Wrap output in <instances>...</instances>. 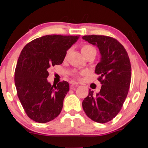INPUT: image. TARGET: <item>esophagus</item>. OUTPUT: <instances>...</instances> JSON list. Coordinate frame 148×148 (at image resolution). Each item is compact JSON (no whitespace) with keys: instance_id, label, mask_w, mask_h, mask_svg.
<instances>
[{"instance_id":"1","label":"esophagus","mask_w":148,"mask_h":148,"mask_svg":"<svg viewBox=\"0 0 148 148\" xmlns=\"http://www.w3.org/2000/svg\"><path fill=\"white\" fill-rule=\"evenodd\" d=\"M69 83H70V84H71V85H79L78 82H75V81H73V80H71Z\"/></svg>"}]
</instances>
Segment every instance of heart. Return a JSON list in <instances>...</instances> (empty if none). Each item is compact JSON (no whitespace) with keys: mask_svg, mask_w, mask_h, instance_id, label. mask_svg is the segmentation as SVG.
Listing matches in <instances>:
<instances>
[{"mask_svg":"<svg viewBox=\"0 0 148 148\" xmlns=\"http://www.w3.org/2000/svg\"><path fill=\"white\" fill-rule=\"evenodd\" d=\"M96 49L93 47L92 46L88 45V44H86V45H84L81 48V51H82V53L83 54V55H85V54L87 53H89V52H92V51H95ZM82 75L85 74V72L82 73Z\"/></svg>","mask_w":148,"mask_h":148,"instance_id":"b5f03b06","label":"heart"}]
</instances>
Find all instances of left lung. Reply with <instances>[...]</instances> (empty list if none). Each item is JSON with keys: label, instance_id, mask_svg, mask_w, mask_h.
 Wrapping results in <instances>:
<instances>
[{"label": "left lung", "instance_id": "obj_1", "mask_svg": "<svg viewBox=\"0 0 148 148\" xmlns=\"http://www.w3.org/2000/svg\"><path fill=\"white\" fill-rule=\"evenodd\" d=\"M83 39L96 46L100 60L95 73L102 84L100 92L89 91L82 102L87 116L99 123L108 122L120 112L131 84V67L128 54L120 42L105 36H84Z\"/></svg>", "mask_w": 148, "mask_h": 148}]
</instances>
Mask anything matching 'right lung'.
<instances>
[{
	"label": "right lung",
	"mask_w": 148,
	"mask_h": 148,
	"mask_svg": "<svg viewBox=\"0 0 148 148\" xmlns=\"http://www.w3.org/2000/svg\"><path fill=\"white\" fill-rule=\"evenodd\" d=\"M79 36L47 35L26 44L15 71L17 96L26 114L40 123L51 121L61 112L69 90L67 82L55 86L48 82V69L63 62L66 51Z\"/></svg>",
	"instance_id": "obj_1"
}]
</instances>
